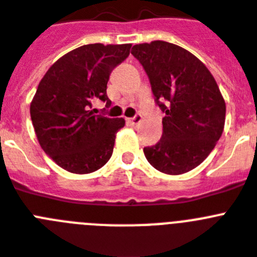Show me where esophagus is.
Returning a JSON list of instances; mask_svg holds the SVG:
<instances>
[{
  "label": "esophagus",
  "mask_w": 257,
  "mask_h": 257,
  "mask_svg": "<svg viewBox=\"0 0 257 257\" xmlns=\"http://www.w3.org/2000/svg\"><path fill=\"white\" fill-rule=\"evenodd\" d=\"M128 121L131 122L132 125H139V124H141V122H142V116L141 115H136L135 117L128 118Z\"/></svg>",
  "instance_id": "esophagus-1"
}]
</instances>
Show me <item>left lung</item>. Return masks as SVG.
I'll return each mask as SVG.
<instances>
[{"instance_id": "1", "label": "left lung", "mask_w": 257, "mask_h": 257, "mask_svg": "<svg viewBox=\"0 0 257 257\" xmlns=\"http://www.w3.org/2000/svg\"><path fill=\"white\" fill-rule=\"evenodd\" d=\"M132 55L148 73L155 100L166 113L162 139L144 149L146 159L167 175L196 169L225 128L226 103L214 77L191 52L163 40L136 44Z\"/></svg>"}]
</instances>
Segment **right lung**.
I'll return each instance as SVG.
<instances>
[{"label":"right lung","mask_w":257,"mask_h":257,"mask_svg":"<svg viewBox=\"0 0 257 257\" xmlns=\"http://www.w3.org/2000/svg\"><path fill=\"white\" fill-rule=\"evenodd\" d=\"M132 44H87L68 52L47 70L30 104L38 141L55 163L90 174L108 162L125 120L94 115L92 102L107 96L109 74Z\"/></svg>","instance_id":"add662e5"}]
</instances>
